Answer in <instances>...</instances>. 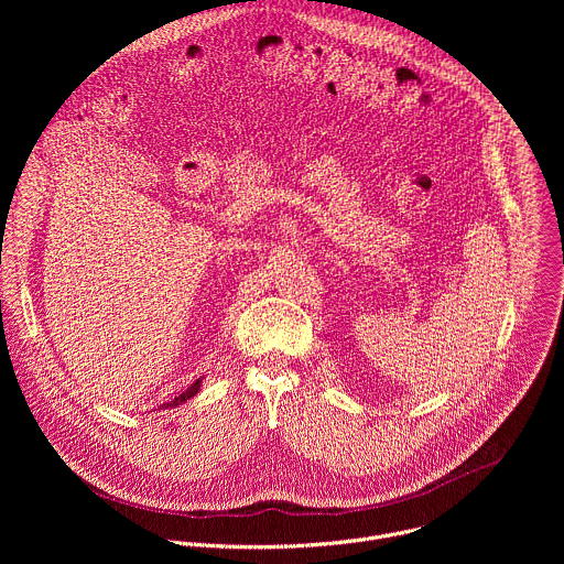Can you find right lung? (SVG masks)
<instances>
[{
    "label": "right lung",
    "instance_id": "obj_1",
    "mask_svg": "<svg viewBox=\"0 0 564 564\" xmlns=\"http://www.w3.org/2000/svg\"><path fill=\"white\" fill-rule=\"evenodd\" d=\"M200 381H203V379H196V381H194V383H192V386H189V388H187L183 394H178V397L172 401V404H163V406H165V409H174V406H181V404H185L187 399H192V397H194V394L200 390Z\"/></svg>",
    "mask_w": 564,
    "mask_h": 564
}]
</instances>
